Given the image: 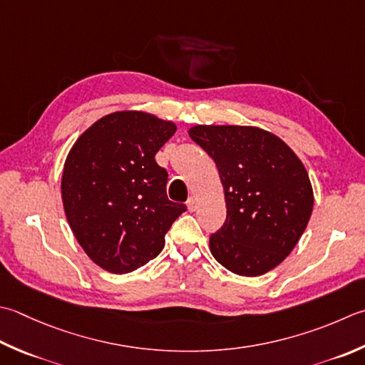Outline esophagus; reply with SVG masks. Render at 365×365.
<instances>
[{
  "label": "esophagus",
  "mask_w": 365,
  "mask_h": 365,
  "mask_svg": "<svg viewBox=\"0 0 365 365\" xmlns=\"http://www.w3.org/2000/svg\"><path fill=\"white\" fill-rule=\"evenodd\" d=\"M187 207H188V210L190 212H195L196 210V199L195 197H188V201H187Z\"/></svg>",
  "instance_id": "34e87169"
}]
</instances>
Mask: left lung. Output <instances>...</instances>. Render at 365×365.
Returning <instances> with one entry per match:
<instances>
[{
  "label": "left lung",
  "instance_id": "left-lung-1",
  "mask_svg": "<svg viewBox=\"0 0 365 365\" xmlns=\"http://www.w3.org/2000/svg\"><path fill=\"white\" fill-rule=\"evenodd\" d=\"M190 138L215 161L227 215L210 235L221 266L258 277L277 267L304 234L313 190L304 164L284 142L255 126H204Z\"/></svg>",
  "mask_w": 365,
  "mask_h": 365
}]
</instances>
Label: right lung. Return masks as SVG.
I'll return each instance as SVG.
<instances>
[{"label": "right lung", "instance_id": "obj_1", "mask_svg": "<svg viewBox=\"0 0 365 365\" xmlns=\"http://www.w3.org/2000/svg\"><path fill=\"white\" fill-rule=\"evenodd\" d=\"M175 130L145 112L110 113L76 140L64 163L68 223L90 259L112 274L156 258L169 227L187 210L168 199V170L155 161Z\"/></svg>", "mask_w": 365, "mask_h": 365}]
</instances>
